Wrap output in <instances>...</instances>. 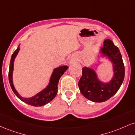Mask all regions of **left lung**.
Segmentation results:
<instances>
[{
    "label": "left lung",
    "instance_id": "1",
    "mask_svg": "<svg viewBox=\"0 0 135 135\" xmlns=\"http://www.w3.org/2000/svg\"><path fill=\"white\" fill-rule=\"evenodd\" d=\"M102 56H107L112 63L114 75L108 83H103L98 79L93 69L84 66L82 76L78 83L82 94L90 101L103 102L115 94L121 86L124 79V65L119 48L110 39H106L100 49Z\"/></svg>",
    "mask_w": 135,
    "mask_h": 135
}]
</instances>
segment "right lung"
I'll use <instances>...</instances> for the list:
<instances>
[{
  "mask_svg": "<svg viewBox=\"0 0 135 135\" xmlns=\"http://www.w3.org/2000/svg\"><path fill=\"white\" fill-rule=\"evenodd\" d=\"M20 50V49L19 46L12 55L10 61V65H9V80L12 90L13 91L14 93L16 94V97L25 103L34 107L43 106V105L47 104L49 102L52 101L55 98L57 93H58L59 80H60L61 75L64 74V72L68 69L69 67H68V66H61L60 67L54 69L53 72H52L50 80H49V83L47 86V87L44 88L41 92L38 93L34 97L30 98H23L21 96H20V94L17 92L15 86H14L13 82L14 61H15V59L16 57Z\"/></svg>",
  "mask_w": 135,
  "mask_h": 135,
  "instance_id": "obj_1",
  "label": "right lung"
}]
</instances>
